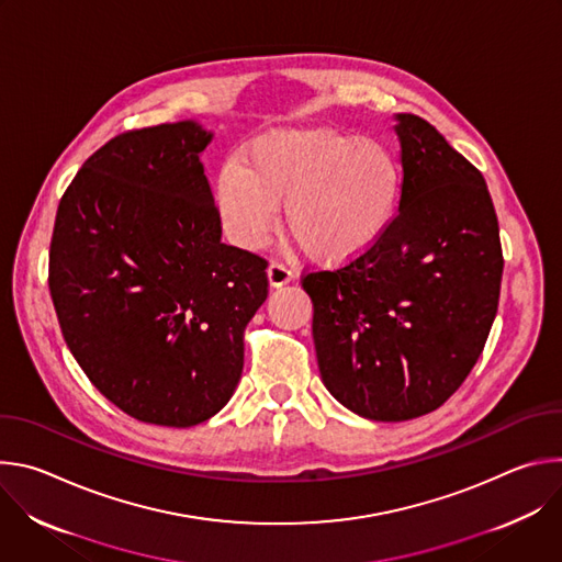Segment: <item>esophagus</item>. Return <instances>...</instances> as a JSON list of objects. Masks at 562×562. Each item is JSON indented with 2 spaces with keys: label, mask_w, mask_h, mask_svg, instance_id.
<instances>
[{
  "label": "esophagus",
  "mask_w": 562,
  "mask_h": 562,
  "mask_svg": "<svg viewBox=\"0 0 562 562\" xmlns=\"http://www.w3.org/2000/svg\"><path fill=\"white\" fill-rule=\"evenodd\" d=\"M267 278H269V284L273 289H280V286H284L293 280V273L282 262H271L269 269H267Z\"/></svg>",
  "instance_id": "esophagus-1"
}]
</instances>
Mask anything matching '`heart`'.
Segmentation results:
<instances>
[{"mask_svg": "<svg viewBox=\"0 0 562 562\" xmlns=\"http://www.w3.org/2000/svg\"><path fill=\"white\" fill-rule=\"evenodd\" d=\"M403 167L369 137L334 128H276L222 165L215 209L224 233L258 249L278 224L315 262L345 265L367 254L391 226Z\"/></svg>", "mask_w": 562, "mask_h": 562, "instance_id": "obj_1", "label": "heart"}]
</instances>
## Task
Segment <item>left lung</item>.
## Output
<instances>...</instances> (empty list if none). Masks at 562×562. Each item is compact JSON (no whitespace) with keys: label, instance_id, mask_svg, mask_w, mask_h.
<instances>
[{"label":"left lung","instance_id":"left-lung-1","mask_svg":"<svg viewBox=\"0 0 562 562\" xmlns=\"http://www.w3.org/2000/svg\"><path fill=\"white\" fill-rule=\"evenodd\" d=\"M403 195L378 243L302 280L319 375L349 412L403 423L438 409L483 353L503 249L485 178L423 117L397 113Z\"/></svg>","mask_w":562,"mask_h":562}]
</instances>
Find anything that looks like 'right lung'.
<instances>
[{
  "mask_svg": "<svg viewBox=\"0 0 562 562\" xmlns=\"http://www.w3.org/2000/svg\"><path fill=\"white\" fill-rule=\"evenodd\" d=\"M195 120L113 137L66 189L48 286L61 336L95 389L135 420L193 427L245 367L267 262L222 245Z\"/></svg>",
  "mask_w": 562,
  "mask_h": 562,
  "instance_id": "obj_1",
  "label": "right lung"
}]
</instances>
